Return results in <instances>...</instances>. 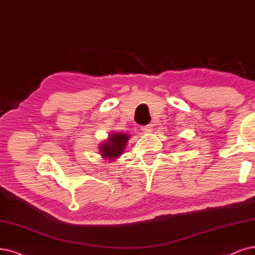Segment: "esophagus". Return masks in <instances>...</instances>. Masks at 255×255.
Here are the masks:
<instances>
[{
	"label": "esophagus",
	"mask_w": 255,
	"mask_h": 255,
	"mask_svg": "<svg viewBox=\"0 0 255 255\" xmlns=\"http://www.w3.org/2000/svg\"><path fill=\"white\" fill-rule=\"evenodd\" d=\"M140 130H142L143 132H145V133H150L152 131V124H149V125L140 127Z\"/></svg>",
	"instance_id": "obj_1"
}]
</instances>
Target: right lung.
I'll return each instance as SVG.
<instances>
[{
	"label": "right lung",
	"instance_id": "1",
	"mask_svg": "<svg viewBox=\"0 0 255 255\" xmlns=\"http://www.w3.org/2000/svg\"><path fill=\"white\" fill-rule=\"evenodd\" d=\"M129 135L126 133H111L109 138L101 144L100 151L102 156L111 158H117L123 153L125 146L127 145V140Z\"/></svg>",
	"mask_w": 255,
	"mask_h": 255
}]
</instances>
